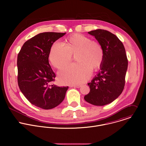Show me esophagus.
Here are the masks:
<instances>
[{
  "mask_svg": "<svg viewBox=\"0 0 146 146\" xmlns=\"http://www.w3.org/2000/svg\"><path fill=\"white\" fill-rule=\"evenodd\" d=\"M72 87H74V88H80L81 87V85H78V84H76V85H73V86H71Z\"/></svg>",
  "mask_w": 146,
  "mask_h": 146,
  "instance_id": "34e87169",
  "label": "esophagus"
}]
</instances>
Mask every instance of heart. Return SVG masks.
<instances>
[{"mask_svg": "<svg viewBox=\"0 0 146 146\" xmlns=\"http://www.w3.org/2000/svg\"><path fill=\"white\" fill-rule=\"evenodd\" d=\"M72 55H76L77 63L68 65L60 70L58 76L65 84H77L86 81L92 69L97 70L101 66L104 52L100 44L86 35L76 33L65 40V45L54 43L50 49L49 60L55 68L60 69L69 64Z\"/></svg>", "mask_w": 146, "mask_h": 146, "instance_id": "heart-1", "label": "heart"}]
</instances>
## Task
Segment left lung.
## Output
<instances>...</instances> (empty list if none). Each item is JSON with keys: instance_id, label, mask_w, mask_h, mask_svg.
Listing matches in <instances>:
<instances>
[{"instance_id": "1", "label": "left lung", "mask_w": 146, "mask_h": 146, "mask_svg": "<svg viewBox=\"0 0 146 146\" xmlns=\"http://www.w3.org/2000/svg\"><path fill=\"white\" fill-rule=\"evenodd\" d=\"M88 33L102 46L104 58L99 72L88 83L90 91L84 99L95 106H105L115 100L123 90L128 59L122 43L115 35L103 29Z\"/></svg>"}]
</instances>
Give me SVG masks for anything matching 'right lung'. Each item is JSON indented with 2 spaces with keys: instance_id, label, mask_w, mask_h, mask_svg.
I'll list each match as a JSON object with an SVG mask.
<instances>
[{
  "instance_id": "right-lung-1",
  "label": "right lung",
  "mask_w": 146,
  "mask_h": 146,
  "mask_svg": "<svg viewBox=\"0 0 146 146\" xmlns=\"http://www.w3.org/2000/svg\"><path fill=\"white\" fill-rule=\"evenodd\" d=\"M66 33L44 32L24 44L17 57L18 84L32 105L45 110L53 109L64 100L68 87H58L52 82L55 74L48 61L51 47Z\"/></svg>"
}]
</instances>
